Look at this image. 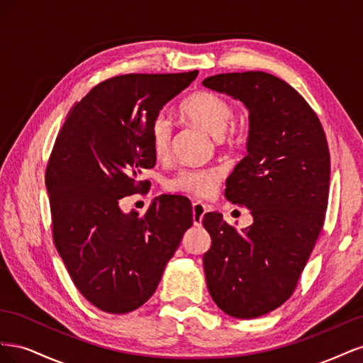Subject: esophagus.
<instances>
[{"mask_svg":"<svg viewBox=\"0 0 363 363\" xmlns=\"http://www.w3.org/2000/svg\"><path fill=\"white\" fill-rule=\"evenodd\" d=\"M207 212V206L201 201H194L192 204V218H194V225L200 227L203 223V218Z\"/></svg>","mask_w":363,"mask_h":363,"instance_id":"1","label":"esophagus"}]
</instances>
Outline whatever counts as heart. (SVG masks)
Wrapping results in <instances>:
<instances>
[{
	"instance_id": "b5f03b06",
	"label": "heart",
	"mask_w": 363,
	"mask_h": 363,
	"mask_svg": "<svg viewBox=\"0 0 363 363\" xmlns=\"http://www.w3.org/2000/svg\"><path fill=\"white\" fill-rule=\"evenodd\" d=\"M180 113L194 125L200 127L213 138L221 139L233 119V108L223 96L213 92H195L180 106ZM150 145L155 157L164 159L171 145V123L167 116L159 115L150 127ZM223 179L219 168H186L168 182L171 191L211 196Z\"/></svg>"
}]
</instances>
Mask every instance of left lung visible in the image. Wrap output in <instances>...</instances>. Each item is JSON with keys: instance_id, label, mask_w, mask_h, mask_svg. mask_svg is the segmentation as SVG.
I'll list each match as a JSON object with an SVG mask.
<instances>
[{"instance_id": "obj_1", "label": "left lung", "mask_w": 363, "mask_h": 363, "mask_svg": "<svg viewBox=\"0 0 363 363\" xmlns=\"http://www.w3.org/2000/svg\"><path fill=\"white\" fill-rule=\"evenodd\" d=\"M203 86L248 111L247 156L225 182V199L245 206L252 224L238 232L206 213L212 245L203 256L208 294L233 318L277 309L292 295L320 235L330 155L323 125L286 82L262 71L207 77Z\"/></svg>"}]
</instances>
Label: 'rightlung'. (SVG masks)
Segmentation results:
<instances>
[{
	"label": "right lung",
	"mask_w": 363,
	"mask_h": 363,
	"mask_svg": "<svg viewBox=\"0 0 363 363\" xmlns=\"http://www.w3.org/2000/svg\"><path fill=\"white\" fill-rule=\"evenodd\" d=\"M196 75L108 79L71 108L57 135L45 174L54 244L77 289L103 312L147 303L194 223L182 195L157 196L144 216L124 213L119 200L148 189L139 175L156 164L151 123Z\"/></svg>",
	"instance_id": "1"
}]
</instances>
